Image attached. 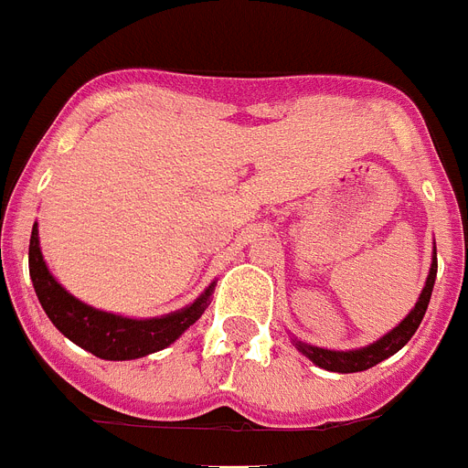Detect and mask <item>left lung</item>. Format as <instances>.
I'll list each match as a JSON object with an SVG mask.
<instances>
[{
	"mask_svg": "<svg viewBox=\"0 0 468 468\" xmlns=\"http://www.w3.org/2000/svg\"><path fill=\"white\" fill-rule=\"evenodd\" d=\"M435 275H438V256H433L431 275H428L426 287H423L419 301H416L414 311L409 313L407 318L401 320L395 330L388 332L385 337L378 339L376 345L364 346V349H356V351H330V349H320V346L301 345V342H296V346H299V351H303V354L311 358L313 364L320 366V368L332 370V373H358V370L373 368L376 364H380V361L389 358L392 354H397V351L407 345L409 339H411V335L419 330L420 320H423V315H426L428 301H431V294H433Z\"/></svg>",
	"mask_w": 468,
	"mask_h": 468,
	"instance_id": "left-lung-1",
	"label": "left lung"
}]
</instances>
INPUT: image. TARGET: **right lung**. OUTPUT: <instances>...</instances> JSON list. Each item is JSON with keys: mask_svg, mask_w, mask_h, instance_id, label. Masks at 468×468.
Here are the masks:
<instances>
[{"mask_svg": "<svg viewBox=\"0 0 468 468\" xmlns=\"http://www.w3.org/2000/svg\"><path fill=\"white\" fill-rule=\"evenodd\" d=\"M28 268L35 294L54 327L64 337L71 339L73 345L83 346L107 361H131V358L148 356L153 351L169 346L181 332L203 315L212 294V287L206 289V294L193 301L191 306L153 320H131L90 308L69 294L67 289L49 275L48 265L42 261L40 243H37V225H33V234H30Z\"/></svg>", "mask_w": 468, "mask_h": 468, "instance_id": "1", "label": "right lung"}]
</instances>
